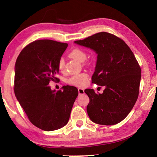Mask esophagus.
Instances as JSON below:
<instances>
[{
	"instance_id": "obj_1",
	"label": "esophagus",
	"mask_w": 157,
	"mask_h": 157,
	"mask_svg": "<svg viewBox=\"0 0 157 157\" xmlns=\"http://www.w3.org/2000/svg\"><path fill=\"white\" fill-rule=\"evenodd\" d=\"M78 93L79 95H82L84 94V89L83 88H78Z\"/></svg>"
}]
</instances>
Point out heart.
I'll return each mask as SVG.
<instances>
[{"mask_svg":"<svg viewBox=\"0 0 157 157\" xmlns=\"http://www.w3.org/2000/svg\"><path fill=\"white\" fill-rule=\"evenodd\" d=\"M69 57L78 60V62H84L86 59V52L81 49L75 48L71 50L69 53ZM64 60L63 58H61L58 62V68L60 71L63 72L64 70ZM89 80V75L86 73H78L73 75L68 79V83L76 86H83L86 85Z\"/></svg>","mask_w":157,"mask_h":157,"instance_id":"obj_1","label":"heart"}]
</instances>
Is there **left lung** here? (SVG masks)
<instances>
[{
    "label": "left lung",
    "instance_id": "8db88e82",
    "mask_svg": "<svg viewBox=\"0 0 157 157\" xmlns=\"http://www.w3.org/2000/svg\"><path fill=\"white\" fill-rule=\"evenodd\" d=\"M74 43L97 54L92 83L105 86L102 94L84 92L89 98L86 111L91 121L103 125L120 123L129 113L139 93L141 70L134 53L123 40L101 32Z\"/></svg>",
    "mask_w": 157,
    "mask_h": 157
}]
</instances>
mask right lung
<instances>
[{"label":"right lung","mask_w":157,"mask_h":157,"mask_svg":"<svg viewBox=\"0 0 157 157\" xmlns=\"http://www.w3.org/2000/svg\"><path fill=\"white\" fill-rule=\"evenodd\" d=\"M68 44L49 39L28 44L18 55L14 67V94L34 125L54 131L68 123L78 89L63 86L52 90L50 81H57L58 62Z\"/></svg>","instance_id":"add662e5"}]
</instances>
